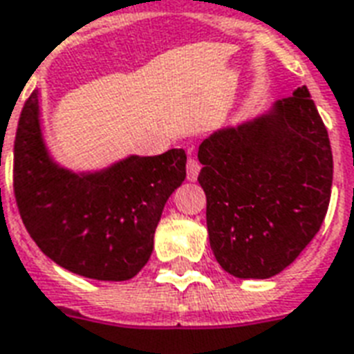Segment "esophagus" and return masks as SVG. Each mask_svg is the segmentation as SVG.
Returning a JSON list of instances; mask_svg holds the SVG:
<instances>
[{
  "label": "esophagus",
  "instance_id": "esophagus-1",
  "mask_svg": "<svg viewBox=\"0 0 354 354\" xmlns=\"http://www.w3.org/2000/svg\"><path fill=\"white\" fill-rule=\"evenodd\" d=\"M199 171H201V164L197 162L194 157L188 158V162H186V177H188V180H196Z\"/></svg>",
  "mask_w": 354,
  "mask_h": 354
}]
</instances>
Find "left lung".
<instances>
[{
  "label": "left lung",
  "mask_w": 354,
  "mask_h": 354,
  "mask_svg": "<svg viewBox=\"0 0 354 354\" xmlns=\"http://www.w3.org/2000/svg\"><path fill=\"white\" fill-rule=\"evenodd\" d=\"M197 158L218 264L238 279L288 268L319 231L333 186L330 142L308 88L214 131Z\"/></svg>",
  "instance_id": "obj_1"
}]
</instances>
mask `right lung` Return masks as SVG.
<instances>
[{
  "mask_svg": "<svg viewBox=\"0 0 354 354\" xmlns=\"http://www.w3.org/2000/svg\"><path fill=\"white\" fill-rule=\"evenodd\" d=\"M186 177L185 149L72 171L49 155L35 90L15 140V196L27 232L60 268L95 281H129L153 253L164 205Z\"/></svg>",
  "mask_w": 354,
  "mask_h": 354,
  "instance_id": "add662e5",
  "label": "right lung"
}]
</instances>
